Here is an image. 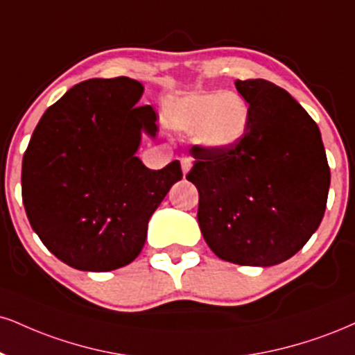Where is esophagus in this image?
I'll return each instance as SVG.
<instances>
[{"label":"esophagus","instance_id":"34e87169","mask_svg":"<svg viewBox=\"0 0 355 355\" xmlns=\"http://www.w3.org/2000/svg\"><path fill=\"white\" fill-rule=\"evenodd\" d=\"M191 168V160L190 159H182V172H183V175H187L189 173V170Z\"/></svg>","mask_w":355,"mask_h":355}]
</instances>
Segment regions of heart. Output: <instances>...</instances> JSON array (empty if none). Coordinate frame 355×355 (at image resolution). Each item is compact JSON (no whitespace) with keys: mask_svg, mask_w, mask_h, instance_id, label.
Listing matches in <instances>:
<instances>
[{"mask_svg":"<svg viewBox=\"0 0 355 355\" xmlns=\"http://www.w3.org/2000/svg\"><path fill=\"white\" fill-rule=\"evenodd\" d=\"M250 117V104L236 91L190 92L172 99L165 107L170 130L193 135L196 145L210 152L236 147L246 134Z\"/></svg>","mask_w":355,"mask_h":355,"instance_id":"1","label":"heart"}]
</instances>
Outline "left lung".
Returning a JSON list of instances; mask_svg holds the SVG:
<instances>
[{
  "label": "left lung",
  "mask_w": 355,
  "mask_h": 355,
  "mask_svg": "<svg viewBox=\"0 0 355 355\" xmlns=\"http://www.w3.org/2000/svg\"><path fill=\"white\" fill-rule=\"evenodd\" d=\"M251 109L245 137L226 152L195 145L187 180L210 250L241 266H275L319 228L331 170L318 123L270 80H234Z\"/></svg>",
  "instance_id": "left-lung-1"
}]
</instances>
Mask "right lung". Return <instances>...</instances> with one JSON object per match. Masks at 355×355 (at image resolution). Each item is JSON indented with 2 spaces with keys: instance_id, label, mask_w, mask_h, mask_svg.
<instances>
[{
  "instance_id": "obj_1",
  "label": "right lung",
  "mask_w": 355,
  "mask_h": 355,
  "mask_svg": "<svg viewBox=\"0 0 355 355\" xmlns=\"http://www.w3.org/2000/svg\"><path fill=\"white\" fill-rule=\"evenodd\" d=\"M144 85L129 78L89 79L46 110L23 157V203L33 230L62 263L105 272L134 261L148 220L180 162L150 170L135 155L157 114L137 105Z\"/></svg>"
}]
</instances>
